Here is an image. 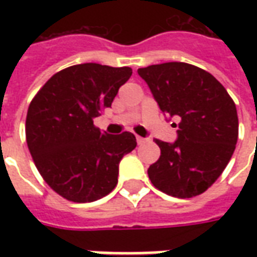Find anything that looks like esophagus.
Listing matches in <instances>:
<instances>
[{
  "label": "esophagus",
  "instance_id": "34e87169",
  "mask_svg": "<svg viewBox=\"0 0 257 257\" xmlns=\"http://www.w3.org/2000/svg\"><path fill=\"white\" fill-rule=\"evenodd\" d=\"M136 142H138V145H143V143L147 142V139H145V138H140V136H136Z\"/></svg>",
  "mask_w": 257,
  "mask_h": 257
}]
</instances>
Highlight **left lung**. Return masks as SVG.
I'll use <instances>...</instances> for the list:
<instances>
[{
	"label": "left lung",
	"instance_id": "8db88e82",
	"mask_svg": "<svg viewBox=\"0 0 257 257\" xmlns=\"http://www.w3.org/2000/svg\"><path fill=\"white\" fill-rule=\"evenodd\" d=\"M164 114L180 119L178 139L149 168L151 183L176 198L199 195L215 183L235 150L238 115L224 86L202 68L182 62L138 70ZM176 125V123H175Z\"/></svg>",
	"mask_w": 257,
	"mask_h": 257
}]
</instances>
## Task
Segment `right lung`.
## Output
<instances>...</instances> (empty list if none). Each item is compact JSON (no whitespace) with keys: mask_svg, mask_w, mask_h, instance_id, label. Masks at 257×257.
I'll return each instance as SVG.
<instances>
[{"mask_svg":"<svg viewBox=\"0 0 257 257\" xmlns=\"http://www.w3.org/2000/svg\"><path fill=\"white\" fill-rule=\"evenodd\" d=\"M131 67L75 64L59 71L38 90L26 118V140L49 187L73 202H92L111 193L118 165L136 147L131 132L108 135L93 125Z\"/></svg>","mask_w":257,"mask_h":257,"instance_id":"1","label":"right lung"}]
</instances>
